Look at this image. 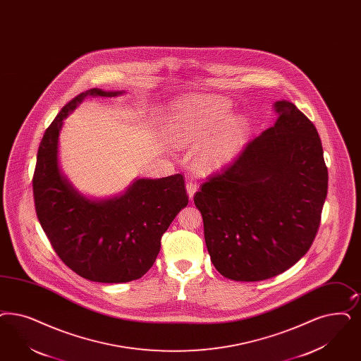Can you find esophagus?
Returning a JSON list of instances; mask_svg holds the SVG:
<instances>
[{"label":"esophagus","mask_w":361,"mask_h":361,"mask_svg":"<svg viewBox=\"0 0 361 361\" xmlns=\"http://www.w3.org/2000/svg\"><path fill=\"white\" fill-rule=\"evenodd\" d=\"M197 183L196 181H193V180H189L187 183V192L188 196H189V199H192L193 197V195L196 193V190H197Z\"/></svg>","instance_id":"1"}]
</instances>
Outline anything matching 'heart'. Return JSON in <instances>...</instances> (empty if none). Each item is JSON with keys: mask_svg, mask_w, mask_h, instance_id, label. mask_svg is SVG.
<instances>
[{"mask_svg": "<svg viewBox=\"0 0 361 361\" xmlns=\"http://www.w3.org/2000/svg\"><path fill=\"white\" fill-rule=\"evenodd\" d=\"M231 105L217 97H195L177 105L172 114L174 140L180 145H199L196 165L216 169L229 161L244 136V121L229 117Z\"/></svg>", "mask_w": 361, "mask_h": 361, "instance_id": "obj_1", "label": "heart"}]
</instances>
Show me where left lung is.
Masks as SVG:
<instances>
[{"label": "left lung", "mask_w": 361, "mask_h": 361, "mask_svg": "<svg viewBox=\"0 0 361 361\" xmlns=\"http://www.w3.org/2000/svg\"><path fill=\"white\" fill-rule=\"evenodd\" d=\"M276 124L209 174L193 196L214 268L236 281L283 274L310 250L328 192L316 126L288 101Z\"/></svg>", "instance_id": "1"}]
</instances>
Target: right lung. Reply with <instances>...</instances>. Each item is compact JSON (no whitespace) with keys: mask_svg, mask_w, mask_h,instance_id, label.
Wrapping results in <instances>:
<instances>
[{"mask_svg":"<svg viewBox=\"0 0 361 361\" xmlns=\"http://www.w3.org/2000/svg\"><path fill=\"white\" fill-rule=\"evenodd\" d=\"M117 94L89 89L63 105L39 142L33 174L38 221L57 256L78 276L111 284L136 280L149 271L162 235L188 205L180 173L137 180L124 196L104 202L84 199L60 173L57 142L63 118L87 96Z\"/></svg>","mask_w":361,"mask_h":361,"instance_id":"add662e5","label":"right lung"}]
</instances>
